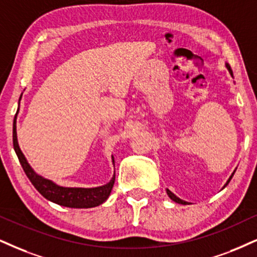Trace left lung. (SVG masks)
Masks as SVG:
<instances>
[{
  "instance_id": "obj_1",
  "label": "left lung",
  "mask_w": 257,
  "mask_h": 257,
  "mask_svg": "<svg viewBox=\"0 0 257 257\" xmlns=\"http://www.w3.org/2000/svg\"><path fill=\"white\" fill-rule=\"evenodd\" d=\"M226 68H227V70H229V72H230V75H231V76H232V77H233L232 70H231V68H230V65H229V64H226ZM233 174H235V172H233V173H232V175H231V176L229 177V180H227V181H226V183H225V185H224V187H226V185H227V183H229V182H230V180H231V179H232ZM224 187H223V188H224ZM167 194H168V196H169V198H170V199H172V200H173V201H175V202H177V204H182V205H188V202H187V201H185V200H181V199H180V198H177V196H176L175 194H174V193H172V192H170V191H169V189H167Z\"/></svg>"
}]
</instances>
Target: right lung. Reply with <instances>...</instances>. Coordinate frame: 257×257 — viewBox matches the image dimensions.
Segmentation results:
<instances>
[{
	"mask_svg": "<svg viewBox=\"0 0 257 257\" xmlns=\"http://www.w3.org/2000/svg\"><path fill=\"white\" fill-rule=\"evenodd\" d=\"M18 114V112H17ZM13 147H14L17 156L20 161V164L24 169L32 185L36 187V189L47 200L55 202L61 206L71 208H90L99 206L108 199L112 192L114 181H115V174L112 180L106 185L95 187V188H77V187H62L56 185L51 180H47L45 177L38 175L28 164L26 157L24 156L20 150L17 137V115L13 122ZM113 163L114 158L112 157Z\"/></svg>",
	"mask_w": 257,
	"mask_h": 257,
	"instance_id": "obj_1",
	"label": "right lung"
}]
</instances>
